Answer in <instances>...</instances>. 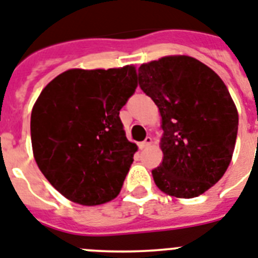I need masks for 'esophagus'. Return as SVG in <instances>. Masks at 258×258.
<instances>
[{"label": "esophagus", "mask_w": 258, "mask_h": 258, "mask_svg": "<svg viewBox=\"0 0 258 258\" xmlns=\"http://www.w3.org/2000/svg\"><path fill=\"white\" fill-rule=\"evenodd\" d=\"M151 144H152V138H151V136H147L144 142L139 143V148L144 149V148H147V147L151 146Z\"/></svg>", "instance_id": "esophagus-1"}]
</instances>
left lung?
<instances>
[{
  "mask_svg": "<svg viewBox=\"0 0 258 258\" xmlns=\"http://www.w3.org/2000/svg\"><path fill=\"white\" fill-rule=\"evenodd\" d=\"M139 85L161 115L156 186L176 198L201 196L222 178L235 149L239 114L226 84L199 60L173 55L142 64Z\"/></svg>",
  "mask_w": 258,
  "mask_h": 258,
  "instance_id": "8db88e82",
  "label": "left lung"
}]
</instances>
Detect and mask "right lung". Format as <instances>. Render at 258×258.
<instances>
[{"instance_id":"1","label":"right lung","mask_w":258,"mask_h":258,"mask_svg":"<svg viewBox=\"0 0 258 258\" xmlns=\"http://www.w3.org/2000/svg\"><path fill=\"white\" fill-rule=\"evenodd\" d=\"M134 66L69 69L34 103L31 144L40 172L61 196L84 206L118 197L138 151L119 110L135 93Z\"/></svg>"}]
</instances>
